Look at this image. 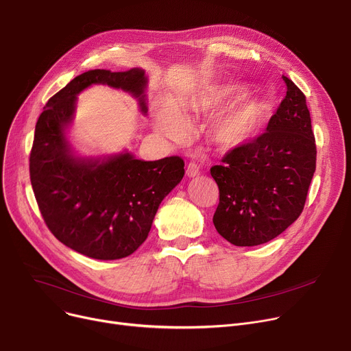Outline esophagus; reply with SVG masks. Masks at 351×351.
<instances>
[{
	"label": "esophagus",
	"mask_w": 351,
	"mask_h": 351,
	"mask_svg": "<svg viewBox=\"0 0 351 351\" xmlns=\"http://www.w3.org/2000/svg\"><path fill=\"white\" fill-rule=\"evenodd\" d=\"M199 172H200V168H199V165H197L196 162H189V163H188V166H186V175H188L189 178L197 176Z\"/></svg>",
	"instance_id": "esophagus-1"
}]
</instances>
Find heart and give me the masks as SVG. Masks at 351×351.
Segmentation results:
<instances>
[{
	"mask_svg": "<svg viewBox=\"0 0 351 351\" xmlns=\"http://www.w3.org/2000/svg\"><path fill=\"white\" fill-rule=\"evenodd\" d=\"M246 95L243 85L229 84L220 86L204 99L185 104V110L192 114L206 112V110L225 106L239 101ZM267 105L263 99L253 97L242 102L228 114L220 117L215 123V138L223 147H234L252 139L265 122ZM160 131L172 138L180 139L186 134V122L173 106L166 108L159 118Z\"/></svg>",
	"mask_w": 351,
	"mask_h": 351,
	"instance_id": "obj_1",
	"label": "heart"
}]
</instances>
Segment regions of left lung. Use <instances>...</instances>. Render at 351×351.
I'll return each mask as SVG.
<instances>
[{"mask_svg":"<svg viewBox=\"0 0 351 351\" xmlns=\"http://www.w3.org/2000/svg\"><path fill=\"white\" fill-rule=\"evenodd\" d=\"M287 92L266 132L230 149L210 168L219 188L213 225L234 246H257L303 212L316 171V139L306 97L287 77Z\"/></svg>","mask_w":351,"mask_h":351,"instance_id":"left-lung-1","label":"left lung"}]
</instances>
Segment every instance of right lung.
I'll return each mask as SVG.
<instances>
[{
	"mask_svg": "<svg viewBox=\"0 0 351 351\" xmlns=\"http://www.w3.org/2000/svg\"><path fill=\"white\" fill-rule=\"evenodd\" d=\"M146 82L139 68L84 72L49 98L35 125L29 178L44 222L61 243L92 259L132 254L149 234L160 202L185 175L179 156L145 162L125 152L84 159L71 151L65 129L81 90L92 84L121 88L146 114Z\"/></svg>",
	"mask_w": 351,
	"mask_h": 351,
	"instance_id": "add662e5",
	"label": "right lung"
}]
</instances>
